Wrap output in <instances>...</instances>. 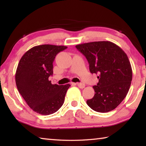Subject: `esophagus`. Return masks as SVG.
Returning a JSON list of instances; mask_svg holds the SVG:
<instances>
[{
    "label": "esophagus",
    "instance_id": "obj_1",
    "mask_svg": "<svg viewBox=\"0 0 146 146\" xmlns=\"http://www.w3.org/2000/svg\"><path fill=\"white\" fill-rule=\"evenodd\" d=\"M76 84L78 86V88H85V84H83V83H76V84Z\"/></svg>",
    "mask_w": 146,
    "mask_h": 146
}]
</instances>
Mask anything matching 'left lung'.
I'll return each mask as SVG.
<instances>
[{"mask_svg": "<svg viewBox=\"0 0 146 146\" xmlns=\"http://www.w3.org/2000/svg\"><path fill=\"white\" fill-rule=\"evenodd\" d=\"M76 49L86 56L91 73L98 74L95 95L86 101L89 107L100 113L111 111L126 97L132 80V68L127 56L110 41L78 44Z\"/></svg>", "mask_w": 146, "mask_h": 146, "instance_id": "8db88e82", "label": "left lung"}]
</instances>
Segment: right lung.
<instances>
[{
  "mask_svg": "<svg viewBox=\"0 0 146 146\" xmlns=\"http://www.w3.org/2000/svg\"><path fill=\"white\" fill-rule=\"evenodd\" d=\"M67 48L50 44L34 46L24 54L15 73L19 92L32 110L42 115L55 113L63 105L70 84H52L53 62L56 55Z\"/></svg>",
  "mask_w": 146,
  "mask_h": 146,
  "instance_id": "right-lung-1",
  "label": "right lung"
}]
</instances>
